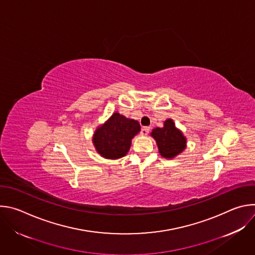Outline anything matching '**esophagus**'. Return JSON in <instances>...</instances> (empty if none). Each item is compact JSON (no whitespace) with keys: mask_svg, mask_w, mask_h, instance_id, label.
Listing matches in <instances>:
<instances>
[{"mask_svg":"<svg viewBox=\"0 0 255 255\" xmlns=\"http://www.w3.org/2000/svg\"><path fill=\"white\" fill-rule=\"evenodd\" d=\"M149 130H150L149 127H142V129H141V134L144 135V136H146V135L149 133Z\"/></svg>","mask_w":255,"mask_h":255,"instance_id":"obj_1","label":"esophagus"}]
</instances>
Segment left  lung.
<instances>
[{"label": "left lung", "instance_id": "8db88e82", "mask_svg": "<svg viewBox=\"0 0 255 255\" xmlns=\"http://www.w3.org/2000/svg\"><path fill=\"white\" fill-rule=\"evenodd\" d=\"M150 135L156 142L159 154L166 159L175 158L187 148V137L170 118L163 122L162 127L154 128Z\"/></svg>", "mask_w": 255, "mask_h": 255}]
</instances>
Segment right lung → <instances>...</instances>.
<instances>
[{
    "label": "right lung",
    "mask_w": 255,
    "mask_h": 255,
    "mask_svg": "<svg viewBox=\"0 0 255 255\" xmlns=\"http://www.w3.org/2000/svg\"><path fill=\"white\" fill-rule=\"evenodd\" d=\"M140 130L138 121L115 112L104 124L97 127L92 141L102 157L115 160L128 153L132 139Z\"/></svg>",
    "instance_id": "right-lung-1"
}]
</instances>
